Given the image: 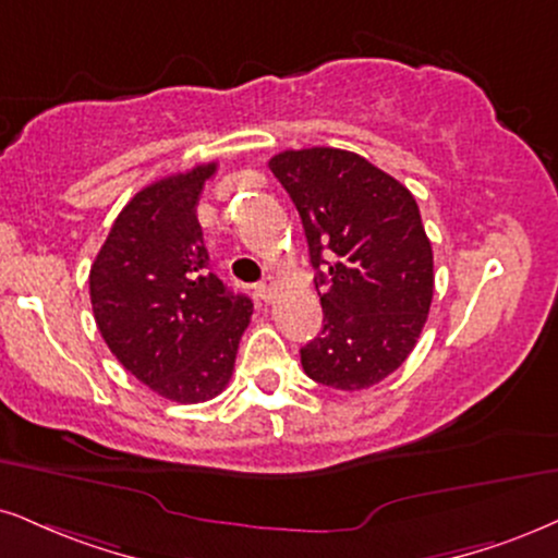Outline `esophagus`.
<instances>
[{
  "label": "esophagus",
  "mask_w": 558,
  "mask_h": 558,
  "mask_svg": "<svg viewBox=\"0 0 558 558\" xmlns=\"http://www.w3.org/2000/svg\"><path fill=\"white\" fill-rule=\"evenodd\" d=\"M274 290H277V279H274V277H266L264 281H260V284H256V292H258L260 300L271 298Z\"/></svg>",
  "instance_id": "esophagus-1"
}]
</instances>
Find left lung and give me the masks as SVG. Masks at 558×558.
<instances>
[{"mask_svg": "<svg viewBox=\"0 0 558 558\" xmlns=\"http://www.w3.org/2000/svg\"><path fill=\"white\" fill-rule=\"evenodd\" d=\"M268 168L300 211L323 307L302 369L339 390L385 380L414 352L435 294L416 198L347 149H287Z\"/></svg>", "mask_w": 558, "mask_h": 558, "instance_id": "8db88e82", "label": "left lung"}]
</instances>
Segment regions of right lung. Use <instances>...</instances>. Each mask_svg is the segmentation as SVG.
Wrapping results in <instances>:
<instances>
[{
    "instance_id": "add662e5",
    "label": "right lung",
    "mask_w": 558,
    "mask_h": 558,
    "mask_svg": "<svg viewBox=\"0 0 558 558\" xmlns=\"http://www.w3.org/2000/svg\"><path fill=\"white\" fill-rule=\"evenodd\" d=\"M217 162L142 189L121 209L89 268L98 331L157 396L202 403L222 393L253 315L209 271L196 204Z\"/></svg>"
}]
</instances>
